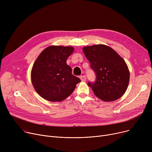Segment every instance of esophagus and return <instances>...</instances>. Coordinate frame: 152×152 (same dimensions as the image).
Segmentation results:
<instances>
[{
	"label": "esophagus",
	"instance_id": "34e87169",
	"mask_svg": "<svg viewBox=\"0 0 152 152\" xmlns=\"http://www.w3.org/2000/svg\"><path fill=\"white\" fill-rule=\"evenodd\" d=\"M80 79H81V80L82 81H86V76H84V75L81 76H80Z\"/></svg>",
	"mask_w": 152,
	"mask_h": 152
}]
</instances>
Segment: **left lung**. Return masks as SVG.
<instances>
[{
    "label": "left lung",
    "mask_w": 152,
    "mask_h": 152,
    "mask_svg": "<svg viewBox=\"0 0 152 152\" xmlns=\"http://www.w3.org/2000/svg\"><path fill=\"white\" fill-rule=\"evenodd\" d=\"M83 50L96 75L94 82L87 83L94 94L105 102L122 97L129 81V71L125 61L105 45L85 47Z\"/></svg>",
    "instance_id": "obj_1"
}]
</instances>
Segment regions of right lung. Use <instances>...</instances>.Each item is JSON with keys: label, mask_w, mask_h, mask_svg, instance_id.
I'll return each mask as SVG.
<instances>
[{"label": "right lung", "mask_w": 152, "mask_h": 152, "mask_svg": "<svg viewBox=\"0 0 152 152\" xmlns=\"http://www.w3.org/2000/svg\"><path fill=\"white\" fill-rule=\"evenodd\" d=\"M72 47H47L35 61L31 81L36 91L44 99L61 102L73 93L81 79L72 75L66 60L73 52Z\"/></svg>", "instance_id": "obj_1"}]
</instances>
